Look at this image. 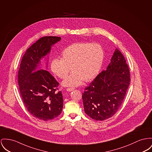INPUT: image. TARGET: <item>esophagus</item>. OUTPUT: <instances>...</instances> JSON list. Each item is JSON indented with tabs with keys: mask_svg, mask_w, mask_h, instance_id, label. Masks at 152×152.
Here are the masks:
<instances>
[{
	"mask_svg": "<svg viewBox=\"0 0 152 152\" xmlns=\"http://www.w3.org/2000/svg\"><path fill=\"white\" fill-rule=\"evenodd\" d=\"M74 88H67L66 91H74Z\"/></svg>",
	"mask_w": 152,
	"mask_h": 152,
	"instance_id": "1",
	"label": "esophagus"
}]
</instances>
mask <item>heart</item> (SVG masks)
I'll return each mask as SVG.
<instances>
[{
  "instance_id": "1",
  "label": "heart",
  "mask_w": 152,
  "mask_h": 152,
  "mask_svg": "<svg viewBox=\"0 0 152 152\" xmlns=\"http://www.w3.org/2000/svg\"><path fill=\"white\" fill-rule=\"evenodd\" d=\"M61 59L54 58L51 62V71L61 79L64 86H77L83 81L94 79L101 69L104 52L97 43L80 42L71 44L61 52Z\"/></svg>"
}]
</instances>
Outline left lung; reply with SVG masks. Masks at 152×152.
Segmentation results:
<instances>
[{
	"label": "left lung",
	"mask_w": 152,
	"mask_h": 152,
	"mask_svg": "<svg viewBox=\"0 0 152 152\" xmlns=\"http://www.w3.org/2000/svg\"><path fill=\"white\" fill-rule=\"evenodd\" d=\"M130 81L128 64L116 48L107 70L100 72L82 93L85 112L96 121L112 117L121 107Z\"/></svg>",
	"instance_id": "1"
}]
</instances>
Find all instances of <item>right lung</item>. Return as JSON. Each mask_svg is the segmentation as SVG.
Listing matches in <instances>:
<instances>
[{
    "label": "right lung",
    "instance_id": "right-lung-1",
    "mask_svg": "<svg viewBox=\"0 0 152 152\" xmlns=\"http://www.w3.org/2000/svg\"><path fill=\"white\" fill-rule=\"evenodd\" d=\"M60 37H42L25 53L18 74L20 96L28 112L44 121L57 118L61 112L63 99L58 90L59 82L48 71L37 67L40 60L51 51Z\"/></svg>",
    "mask_w": 152,
    "mask_h": 152
}]
</instances>
